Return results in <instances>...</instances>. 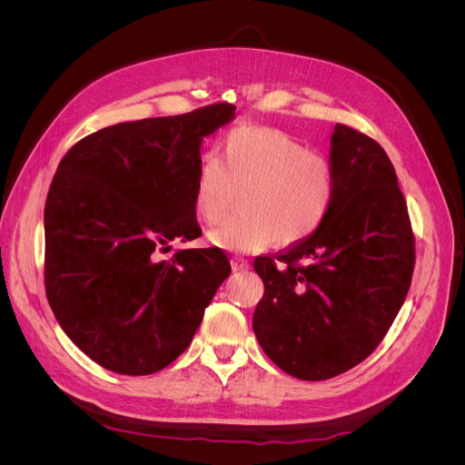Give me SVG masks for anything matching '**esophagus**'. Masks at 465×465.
<instances>
[{"instance_id":"1","label":"esophagus","mask_w":465,"mask_h":465,"mask_svg":"<svg viewBox=\"0 0 465 465\" xmlns=\"http://www.w3.org/2000/svg\"><path fill=\"white\" fill-rule=\"evenodd\" d=\"M231 267H232V272H244V270H248L250 263L244 258H241V256H232Z\"/></svg>"}]
</instances>
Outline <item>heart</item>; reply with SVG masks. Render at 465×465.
<instances>
[{"label":"heart","mask_w":465,"mask_h":465,"mask_svg":"<svg viewBox=\"0 0 465 465\" xmlns=\"http://www.w3.org/2000/svg\"><path fill=\"white\" fill-rule=\"evenodd\" d=\"M241 193V211L207 234L224 252H262L314 234L335 200L331 163L297 137L267 125H242L221 143V159L205 154L193 178V209L217 224Z\"/></svg>","instance_id":"obj_1"}]
</instances>
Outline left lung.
<instances>
[{"instance_id": "8db88e82", "label": "left lung", "mask_w": 465, "mask_h": 465, "mask_svg": "<svg viewBox=\"0 0 465 465\" xmlns=\"http://www.w3.org/2000/svg\"><path fill=\"white\" fill-rule=\"evenodd\" d=\"M335 200L322 227L258 256L263 297L252 328L263 353L301 380L357 367L384 340L411 285L415 236L398 176L372 137L335 124Z\"/></svg>"}]
</instances>
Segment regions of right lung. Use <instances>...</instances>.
<instances>
[{"mask_svg":"<svg viewBox=\"0 0 465 465\" xmlns=\"http://www.w3.org/2000/svg\"><path fill=\"white\" fill-rule=\"evenodd\" d=\"M234 108L217 103L110 125L58 164L45 207L46 297L69 340L103 369L143 376L168 367L231 275L221 248L159 254L202 234L200 147Z\"/></svg>","mask_w":465,"mask_h":465,"instance_id":"1","label":"right lung"}]
</instances>
